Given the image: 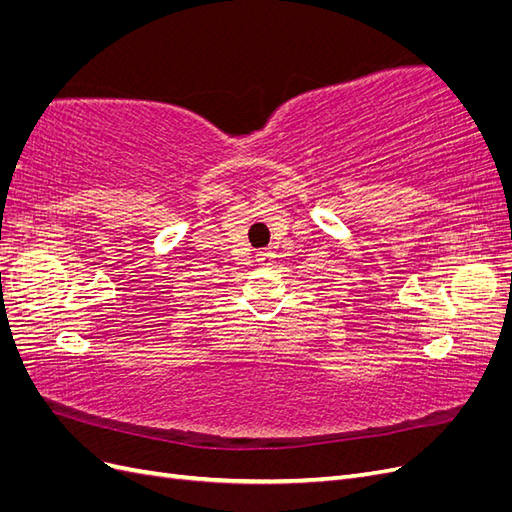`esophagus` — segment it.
<instances>
[{"instance_id":"1","label":"esophagus","mask_w":512,"mask_h":512,"mask_svg":"<svg viewBox=\"0 0 512 512\" xmlns=\"http://www.w3.org/2000/svg\"><path fill=\"white\" fill-rule=\"evenodd\" d=\"M271 258H273V252H271V250H260V252H256V260L260 262V265H267V262H271Z\"/></svg>"}]
</instances>
